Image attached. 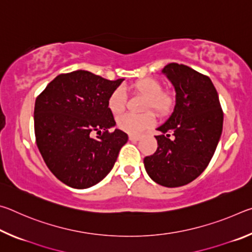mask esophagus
Masks as SVG:
<instances>
[{
    "mask_svg": "<svg viewBox=\"0 0 252 252\" xmlns=\"http://www.w3.org/2000/svg\"><path fill=\"white\" fill-rule=\"evenodd\" d=\"M129 139H130V141L136 142V141H139V140H140V136H138V135H133V134H130V135H129Z\"/></svg>",
    "mask_w": 252,
    "mask_h": 252,
    "instance_id": "1",
    "label": "esophagus"
}]
</instances>
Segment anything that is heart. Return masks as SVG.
<instances>
[{"instance_id": "heart-1", "label": "heart", "mask_w": 252, "mask_h": 252, "mask_svg": "<svg viewBox=\"0 0 252 252\" xmlns=\"http://www.w3.org/2000/svg\"><path fill=\"white\" fill-rule=\"evenodd\" d=\"M132 91L146 96L143 110L153 109L160 116H167L174 105V97L167 91H162V85L156 79L147 78L132 84ZM108 108L113 114H120L126 108V93L121 88L111 92L108 99ZM156 123V116L152 112L142 114L127 113L118 119V126L127 133L141 134Z\"/></svg>"}]
</instances>
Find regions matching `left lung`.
Wrapping results in <instances>:
<instances>
[{
  "label": "left lung",
  "instance_id": "1",
  "mask_svg": "<svg viewBox=\"0 0 252 252\" xmlns=\"http://www.w3.org/2000/svg\"><path fill=\"white\" fill-rule=\"evenodd\" d=\"M176 90V105L157 130V151L144 158L153 181L168 188L188 185L201 174L222 133L223 112L209 76L191 67L169 63L162 70ZM172 135V137H170Z\"/></svg>",
  "mask_w": 252,
  "mask_h": 252
}]
</instances>
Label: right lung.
Instances as JSON below:
<instances>
[{"label":"right lung","mask_w":252,"mask_h":252,"mask_svg":"<svg viewBox=\"0 0 252 252\" xmlns=\"http://www.w3.org/2000/svg\"><path fill=\"white\" fill-rule=\"evenodd\" d=\"M122 81L78 70L58 75L36 97V146L50 171L66 186L87 189L99 183L126 143L125 132L109 131L116 121L108 99Z\"/></svg>","instance_id":"1"}]
</instances>
